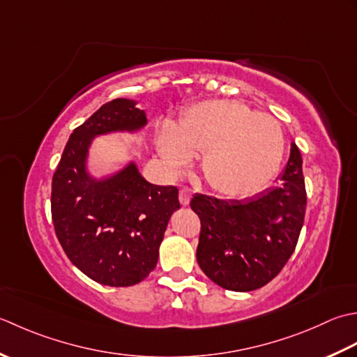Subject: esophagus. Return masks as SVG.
<instances>
[{
  "instance_id": "34e87169",
  "label": "esophagus",
  "mask_w": 357,
  "mask_h": 357,
  "mask_svg": "<svg viewBox=\"0 0 357 357\" xmlns=\"http://www.w3.org/2000/svg\"><path fill=\"white\" fill-rule=\"evenodd\" d=\"M191 195H192L191 189H189V188H181V189H180V194H178L181 205H189V200H191Z\"/></svg>"
}]
</instances>
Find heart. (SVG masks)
Listing matches in <instances>:
<instances>
[{"label":"heart","instance_id":"1","mask_svg":"<svg viewBox=\"0 0 357 357\" xmlns=\"http://www.w3.org/2000/svg\"><path fill=\"white\" fill-rule=\"evenodd\" d=\"M283 148L278 120L229 100L194 107L178 129L166 128L158 140L160 154L174 169L202 154L206 183L227 195H250L265 188L279 171Z\"/></svg>","mask_w":357,"mask_h":357}]
</instances>
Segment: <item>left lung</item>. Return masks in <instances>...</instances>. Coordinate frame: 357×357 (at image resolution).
<instances>
[{
	"instance_id": "8db88e82",
	"label": "left lung",
	"mask_w": 357,
	"mask_h": 357,
	"mask_svg": "<svg viewBox=\"0 0 357 357\" xmlns=\"http://www.w3.org/2000/svg\"><path fill=\"white\" fill-rule=\"evenodd\" d=\"M200 219L197 261L208 278L231 291L266 285L294 252L307 209L299 148L291 144L280 185L245 200L195 194Z\"/></svg>"
}]
</instances>
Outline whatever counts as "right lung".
<instances>
[{
  "instance_id": "1",
  "label": "right lung",
  "mask_w": 357,
  "mask_h": 357,
  "mask_svg": "<svg viewBox=\"0 0 357 357\" xmlns=\"http://www.w3.org/2000/svg\"><path fill=\"white\" fill-rule=\"evenodd\" d=\"M146 125V115L126 98H115L74 129L52 178L50 209L58 242L87 278L107 287L146 279L172 213L180 208L176 186L144 180L134 163L115 176L93 180L86 172L92 138Z\"/></svg>"
}]
</instances>
